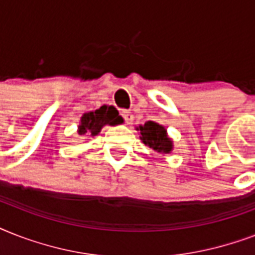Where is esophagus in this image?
<instances>
[{"label": "esophagus", "mask_w": 255, "mask_h": 255, "mask_svg": "<svg viewBox=\"0 0 255 255\" xmlns=\"http://www.w3.org/2000/svg\"><path fill=\"white\" fill-rule=\"evenodd\" d=\"M122 116H123V119L126 120V123H131L132 119H133V115H132L131 111H128V110H123L122 111Z\"/></svg>", "instance_id": "esophagus-1"}]
</instances>
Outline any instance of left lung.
<instances>
[{
    "label": "left lung",
    "mask_w": 255,
    "mask_h": 255,
    "mask_svg": "<svg viewBox=\"0 0 255 255\" xmlns=\"http://www.w3.org/2000/svg\"><path fill=\"white\" fill-rule=\"evenodd\" d=\"M140 131V139L145 145L159 153H170L173 149V141L168 137L167 129L156 122H147L144 126L136 128Z\"/></svg>",
    "instance_id": "left-lung-1"
}]
</instances>
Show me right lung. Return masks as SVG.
Masks as SVG:
<instances>
[{"label":"right lung","mask_w":255,"mask_h":255,"mask_svg":"<svg viewBox=\"0 0 255 255\" xmlns=\"http://www.w3.org/2000/svg\"><path fill=\"white\" fill-rule=\"evenodd\" d=\"M123 123V118L114 106H102L95 111H90L81 118L78 135L96 136L104 126H118Z\"/></svg>","instance_id":"1"}]
</instances>
